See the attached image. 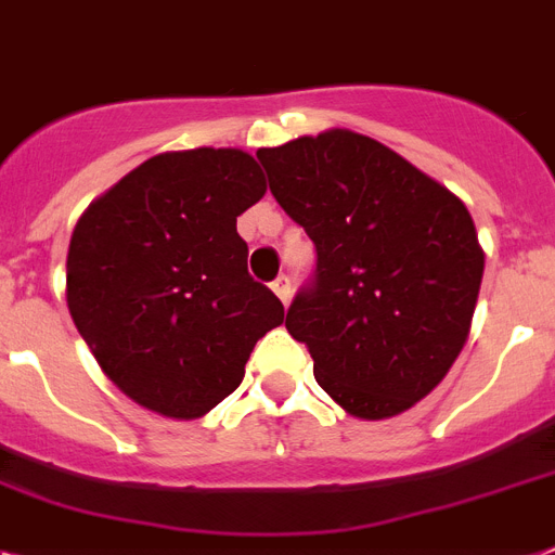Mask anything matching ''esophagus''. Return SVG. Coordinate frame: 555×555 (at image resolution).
Wrapping results in <instances>:
<instances>
[{"instance_id": "obj_1", "label": "esophagus", "mask_w": 555, "mask_h": 555, "mask_svg": "<svg viewBox=\"0 0 555 555\" xmlns=\"http://www.w3.org/2000/svg\"><path fill=\"white\" fill-rule=\"evenodd\" d=\"M272 292H274V295H278V297H281L283 304H288V297H292V281H288L286 274H281V278H274Z\"/></svg>"}]
</instances>
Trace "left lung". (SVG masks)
<instances>
[{"mask_svg": "<svg viewBox=\"0 0 555 555\" xmlns=\"http://www.w3.org/2000/svg\"><path fill=\"white\" fill-rule=\"evenodd\" d=\"M269 190L318 249L286 328L314 379L360 420L402 414L468 340L485 255L451 190L351 130L258 150Z\"/></svg>", "mask_w": 555, "mask_h": 555, "instance_id": "1", "label": "left lung"}]
</instances>
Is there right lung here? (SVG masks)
Masks as SVG:
<instances>
[{"label": "right lung", "instance_id": "add662e5", "mask_svg": "<svg viewBox=\"0 0 555 555\" xmlns=\"http://www.w3.org/2000/svg\"><path fill=\"white\" fill-rule=\"evenodd\" d=\"M267 192L244 150L162 153L87 206L67 251V309L130 400L172 420L212 411L283 323L251 281L237 215Z\"/></svg>", "mask_w": 555, "mask_h": 555}]
</instances>
